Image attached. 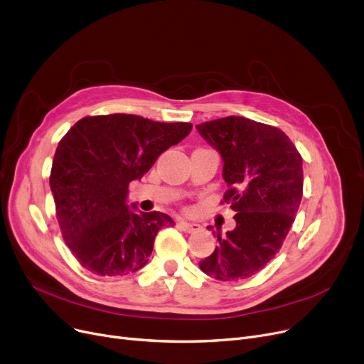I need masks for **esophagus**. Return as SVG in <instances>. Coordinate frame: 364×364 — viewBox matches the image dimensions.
<instances>
[{
	"mask_svg": "<svg viewBox=\"0 0 364 364\" xmlns=\"http://www.w3.org/2000/svg\"><path fill=\"white\" fill-rule=\"evenodd\" d=\"M178 227L186 233H196L200 230V225L195 223H187V221H178Z\"/></svg>",
	"mask_w": 364,
	"mask_h": 364,
	"instance_id": "esophagus-1",
	"label": "esophagus"
}]
</instances>
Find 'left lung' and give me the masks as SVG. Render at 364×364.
Instances as JSON below:
<instances>
[{"label": "left lung", "instance_id": "left-lung-1", "mask_svg": "<svg viewBox=\"0 0 364 364\" xmlns=\"http://www.w3.org/2000/svg\"><path fill=\"white\" fill-rule=\"evenodd\" d=\"M223 158L228 190L224 202L236 211V227L199 262L217 280L247 279L269 264L288 236L302 199V158L286 134L243 117L196 125ZM214 233V232H213Z\"/></svg>", "mask_w": 364, "mask_h": 364}]
</instances>
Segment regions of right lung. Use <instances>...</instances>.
<instances>
[{"instance_id":"1","label":"right lung","mask_w":364,"mask_h":364,"mask_svg":"<svg viewBox=\"0 0 364 364\" xmlns=\"http://www.w3.org/2000/svg\"><path fill=\"white\" fill-rule=\"evenodd\" d=\"M192 127L137 114H100L80 119L59 141L50 174L55 217L84 269L125 276L147 264L158 232L174 221L158 211L134 213L127 205L128 186Z\"/></svg>"}]
</instances>
